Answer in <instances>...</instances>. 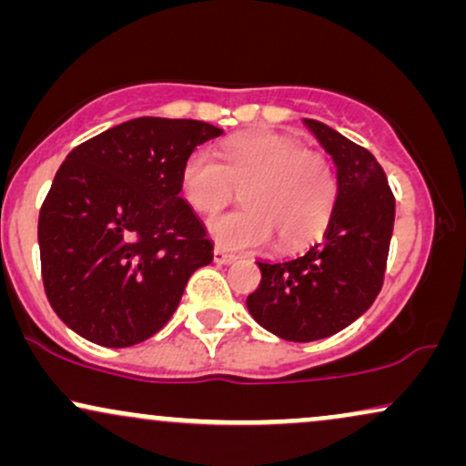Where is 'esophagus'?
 Returning <instances> with one entry per match:
<instances>
[{
    "label": "esophagus",
    "instance_id": "34e87169",
    "mask_svg": "<svg viewBox=\"0 0 466 466\" xmlns=\"http://www.w3.org/2000/svg\"><path fill=\"white\" fill-rule=\"evenodd\" d=\"M234 258H237V256L229 254V251H226L223 248H217V249H215V263H218V265H229V263H234Z\"/></svg>",
    "mask_w": 466,
    "mask_h": 466
}]
</instances>
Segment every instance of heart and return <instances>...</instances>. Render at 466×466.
Here are the masks:
<instances>
[{
	"label": "heart",
	"instance_id": "heart-1",
	"mask_svg": "<svg viewBox=\"0 0 466 466\" xmlns=\"http://www.w3.org/2000/svg\"><path fill=\"white\" fill-rule=\"evenodd\" d=\"M181 195L199 215H217L243 190L245 208L215 217L212 238L228 249H293L318 237L337 201V173L329 155L302 148L296 137L249 131L229 137L221 162L192 151L181 168Z\"/></svg>",
	"mask_w": 466,
	"mask_h": 466
}]
</instances>
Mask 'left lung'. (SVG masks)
I'll use <instances>...</instances> for the list:
<instances>
[{
    "mask_svg": "<svg viewBox=\"0 0 466 466\" xmlns=\"http://www.w3.org/2000/svg\"><path fill=\"white\" fill-rule=\"evenodd\" d=\"M337 166V201L324 238L285 263H256L260 285L248 296L251 318L287 341L339 333L370 309L386 276L394 195L374 155L318 120L304 117Z\"/></svg>",
    "mask_w": 466,
    "mask_h": 466,
    "instance_id": "obj_1",
    "label": "left lung"
}]
</instances>
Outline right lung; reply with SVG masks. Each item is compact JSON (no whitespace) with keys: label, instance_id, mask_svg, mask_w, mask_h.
<instances>
[{"label":"right lung","instance_id":"add662e5","mask_svg":"<svg viewBox=\"0 0 466 466\" xmlns=\"http://www.w3.org/2000/svg\"><path fill=\"white\" fill-rule=\"evenodd\" d=\"M221 129L136 117L72 148L39 212L46 296L74 333L127 349L157 333L212 240L179 197L186 157Z\"/></svg>","mask_w":466,"mask_h":466}]
</instances>
